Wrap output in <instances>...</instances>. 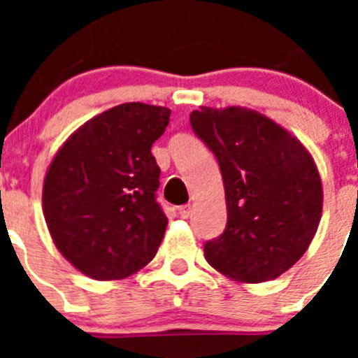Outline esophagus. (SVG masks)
<instances>
[{"label": "esophagus", "instance_id": "obj_1", "mask_svg": "<svg viewBox=\"0 0 358 358\" xmlns=\"http://www.w3.org/2000/svg\"><path fill=\"white\" fill-rule=\"evenodd\" d=\"M179 215H181L182 218H188L189 215H192V204H185V206L179 208Z\"/></svg>", "mask_w": 358, "mask_h": 358}]
</instances>
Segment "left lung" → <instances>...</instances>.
Masks as SVG:
<instances>
[{"instance_id": "obj_1", "label": "left lung", "mask_w": 358, "mask_h": 358, "mask_svg": "<svg viewBox=\"0 0 358 358\" xmlns=\"http://www.w3.org/2000/svg\"><path fill=\"white\" fill-rule=\"evenodd\" d=\"M189 123L217 157L226 192V229L204 245L208 264L242 283L281 276L321 220L322 185L310 152L248 107H201Z\"/></svg>"}]
</instances>
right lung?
<instances>
[{
	"label": "right lung",
	"mask_w": 358,
	"mask_h": 358,
	"mask_svg": "<svg viewBox=\"0 0 358 358\" xmlns=\"http://www.w3.org/2000/svg\"><path fill=\"white\" fill-rule=\"evenodd\" d=\"M170 109L129 102L85 122L46 170L43 213L55 248L82 274L123 280L156 256L169 218L156 201L152 143Z\"/></svg>",
	"instance_id": "add662e5"
}]
</instances>
